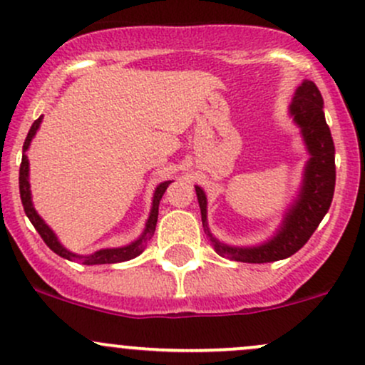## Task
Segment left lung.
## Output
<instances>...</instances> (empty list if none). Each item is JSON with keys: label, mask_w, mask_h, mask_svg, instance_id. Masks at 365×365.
Here are the masks:
<instances>
[{"label": "left lung", "mask_w": 365, "mask_h": 365, "mask_svg": "<svg viewBox=\"0 0 365 365\" xmlns=\"http://www.w3.org/2000/svg\"><path fill=\"white\" fill-rule=\"evenodd\" d=\"M322 107V95L315 83L305 81L296 90V97L291 103V114L302 128L303 138L312 158L307 164L302 194L289 213L286 215L279 234L263 246L242 250V247L223 246L207 232L216 253L235 262L270 263L289 258L308 242L315 228L329 211L336 183L334 142L324 118ZM195 192H197L199 207H201L202 225L206 227V195L199 187H195Z\"/></svg>", "instance_id": "obj_1"}]
</instances>
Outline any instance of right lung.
Masks as SVG:
<instances>
[{
	"label": "right lung",
	"instance_id": "right-lung-1",
	"mask_svg": "<svg viewBox=\"0 0 365 365\" xmlns=\"http://www.w3.org/2000/svg\"><path fill=\"white\" fill-rule=\"evenodd\" d=\"M43 115L41 118H38L36 121L33 123V126H31L29 133H27L26 137V142H24V154H22V163H20V171H19V189H20V199H22V206H24V211H26L27 218L31 220V223H33L36 230H38V234L41 235V239L45 241V244L48 247H50L53 253H57L58 256H62V258H67V259H76V262L83 263V265H103V263H119V262H128V259L135 258V256H138L140 253H143V250L147 247V242H149L150 235L154 234L155 230V223H158V215H159V201H161L163 194L166 192L168 185H170L171 182H164L161 185L155 189V194H154V202H152V211H150V216L149 220H147V225H145V232H143L142 237L138 239V241L131 242L130 246L126 247H115V250H100L97 253L93 255H88V256H79V255H72L69 251L66 250V247H62V244L57 241V237H55L53 232L50 230V227L46 225L45 222H43L41 218H39V215L36 213V210L33 207V202H31V190H29V161H27V155H26V150L29 149V143L33 137L36 135V131H38L39 128V123H41Z\"/></svg>",
	"mask_w": 365,
	"mask_h": 365
}]
</instances>
